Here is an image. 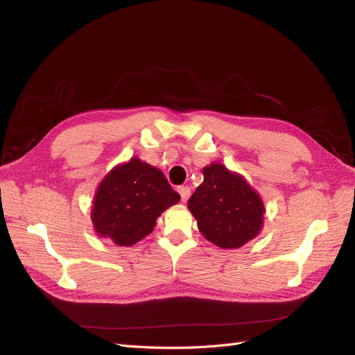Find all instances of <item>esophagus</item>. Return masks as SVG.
I'll list each match as a JSON object with an SVG mask.
<instances>
[{
	"mask_svg": "<svg viewBox=\"0 0 355 355\" xmlns=\"http://www.w3.org/2000/svg\"><path fill=\"white\" fill-rule=\"evenodd\" d=\"M178 192H179V196H180V201L182 202H187L189 196H191V189L188 187H179Z\"/></svg>",
	"mask_w": 355,
	"mask_h": 355,
	"instance_id": "34e87169",
	"label": "esophagus"
}]
</instances>
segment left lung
<instances>
[{"label":"left lung","instance_id":"left-lung-1","mask_svg":"<svg viewBox=\"0 0 355 355\" xmlns=\"http://www.w3.org/2000/svg\"><path fill=\"white\" fill-rule=\"evenodd\" d=\"M204 180L188 200L201 235L220 249H239L263 228L262 197L237 171L213 161L202 168Z\"/></svg>","mask_w":355,"mask_h":355}]
</instances>
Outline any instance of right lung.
Instances as JSON below:
<instances>
[{
    "label": "right lung",
    "instance_id": "obj_1",
    "mask_svg": "<svg viewBox=\"0 0 355 355\" xmlns=\"http://www.w3.org/2000/svg\"><path fill=\"white\" fill-rule=\"evenodd\" d=\"M180 200L163 171L133 157L112 167L94 192L90 218L101 239L130 247L154 231L158 216Z\"/></svg>",
    "mask_w": 355,
    "mask_h": 355
}]
</instances>
